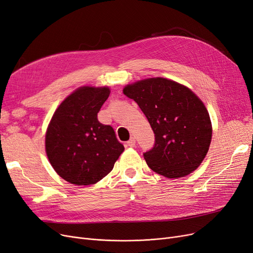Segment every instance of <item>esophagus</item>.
<instances>
[{"label": "esophagus", "instance_id": "1", "mask_svg": "<svg viewBox=\"0 0 253 253\" xmlns=\"http://www.w3.org/2000/svg\"><path fill=\"white\" fill-rule=\"evenodd\" d=\"M127 145L129 147H134L135 146V138L134 137H130V139L127 141Z\"/></svg>", "mask_w": 253, "mask_h": 253}]
</instances>
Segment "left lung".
Returning a JSON list of instances; mask_svg holds the SVG:
<instances>
[{"mask_svg":"<svg viewBox=\"0 0 253 253\" xmlns=\"http://www.w3.org/2000/svg\"><path fill=\"white\" fill-rule=\"evenodd\" d=\"M123 92L138 104L155 134L154 147L144 153L152 170L171 179L200 167L211 144L212 126L199 97L162 78L139 81Z\"/></svg>","mask_w":253,"mask_h":253,"instance_id":"1","label":"left lung"}]
</instances>
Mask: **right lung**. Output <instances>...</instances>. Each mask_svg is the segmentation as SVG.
<instances>
[{"mask_svg":"<svg viewBox=\"0 0 253 253\" xmlns=\"http://www.w3.org/2000/svg\"><path fill=\"white\" fill-rule=\"evenodd\" d=\"M109 93L106 86L80 87L51 118L45 135L47 157L60 177L71 184L100 181L124 151L114 128L97 118Z\"/></svg>","mask_w":253,"mask_h":253,"instance_id":"add662e5","label":"right lung"}]
</instances>
